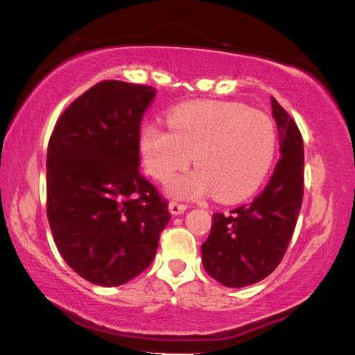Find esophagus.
Masks as SVG:
<instances>
[{
    "instance_id": "obj_1",
    "label": "esophagus",
    "mask_w": 355,
    "mask_h": 355,
    "mask_svg": "<svg viewBox=\"0 0 355 355\" xmlns=\"http://www.w3.org/2000/svg\"><path fill=\"white\" fill-rule=\"evenodd\" d=\"M168 210L172 215H182V214H185L187 205H183V203H178V202H170Z\"/></svg>"
}]
</instances>
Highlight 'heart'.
Returning <instances> with one entry per match:
<instances>
[{
    "instance_id": "obj_1",
    "label": "heart",
    "mask_w": 355,
    "mask_h": 355,
    "mask_svg": "<svg viewBox=\"0 0 355 355\" xmlns=\"http://www.w3.org/2000/svg\"><path fill=\"white\" fill-rule=\"evenodd\" d=\"M170 130L145 125L140 153L146 172L165 182L191 162L197 168L168 182L170 195L200 198L214 191L234 203L259 189L274 164L277 130L272 118L235 101H191L166 115Z\"/></svg>"
}]
</instances>
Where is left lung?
I'll use <instances>...</instances> for the list:
<instances>
[{
	"label": "left lung",
	"instance_id": "obj_1",
	"mask_svg": "<svg viewBox=\"0 0 355 355\" xmlns=\"http://www.w3.org/2000/svg\"><path fill=\"white\" fill-rule=\"evenodd\" d=\"M280 160L267 187L229 215L215 214L202 243L207 274L225 287L260 282L280 263L294 234L304 197V141L295 121L272 96Z\"/></svg>",
	"mask_w": 355,
	"mask_h": 355
}]
</instances>
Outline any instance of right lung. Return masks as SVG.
Listing matches in <instances>:
<instances>
[{"mask_svg":"<svg viewBox=\"0 0 355 355\" xmlns=\"http://www.w3.org/2000/svg\"><path fill=\"white\" fill-rule=\"evenodd\" d=\"M157 89L108 80L64 110L46 155L48 220L64 262L101 287L152 263L168 202L140 173V125Z\"/></svg>","mask_w":355,"mask_h":355,"instance_id":"add662e5","label":"right lung"}]
</instances>
